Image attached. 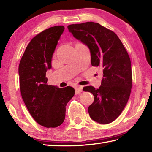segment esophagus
Wrapping results in <instances>:
<instances>
[{
	"mask_svg": "<svg viewBox=\"0 0 152 152\" xmlns=\"http://www.w3.org/2000/svg\"><path fill=\"white\" fill-rule=\"evenodd\" d=\"M82 91V88L81 86H77V87L75 88V94L76 95L80 94Z\"/></svg>",
	"mask_w": 152,
	"mask_h": 152,
	"instance_id": "1",
	"label": "esophagus"
}]
</instances>
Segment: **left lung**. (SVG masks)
<instances>
[{
	"instance_id": "left-lung-1",
	"label": "left lung",
	"mask_w": 152,
	"mask_h": 152,
	"mask_svg": "<svg viewBox=\"0 0 152 152\" xmlns=\"http://www.w3.org/2000/svg\"><path fill=\"white\" fill-rule=\"evenodd\" d=\"M68 31L90 50L93 66L103 69L102 86L99 89L86 86L83 90L94 95L89 106L92 120L108 124L121 115L129 101L132 88L131 62L120 39L99 23L88 22L71 24Z\"/></svg>"
}]
</instances>
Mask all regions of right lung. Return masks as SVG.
I'll return each instance as SVG.
<instances>
[{
    "label": "right lung",
    "instance_id": "1",
    "mask_svg": "<svg viewBox=\"0 0 152 152\" xmlns=\"http://www.w3.org/2000/svg\"><path fill=\"white\" fill-rule=\"evenodd\" d=\"M63 26H54L37 34L27 46L19 68L20 88L29 113L40 125L55 128L62 124L66 106L75 94L70 86L59 88L47 85L46 72L51 61Z\"/></svg>",
    "mask_w": 152,
    "mask_h": 152
}]
</instances>
